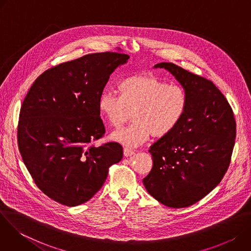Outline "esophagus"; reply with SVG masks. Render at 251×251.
Instances as JSON below:
<instances>
[{
  "instance_id": "1",
  "label": "esophagus",
  "mask_w": 251,
  "mask_h": 251,
  "mask_svg": "<svg viewBox=\"0 0 251 251\" xmlns=\"http://www.w3.org/2000/svg\"><path fill=\"white\" fill-rule=\"evenodd\" d=\"M123 152H124V156H125V157H129V156H132V155L135 154V151L132 150V149H130V148H128V147H125V148L123 149Z\"/></svg>"
}]
</instances>
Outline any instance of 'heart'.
<instances>
[{"instance_id":"b5f03b06","label":"heart","mask_w":251,"mask_h":251,"mask_svg":"<svg viewBox=\"0 0 251 251\" xmlns=\"http://www.w3.org/2000/svg\"><path fill=\"white\" fill-rule=\"evenodd\" d=\"M117 89L118 96L110 91L101 93L98 111L114 128H119L132 113V123L111 135L114 141L130 147L141 145L150 135L168 136L180 125L188 109L186 90L153 75L127 76Z\"/></svg>"}]
</instances>
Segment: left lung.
Wrapping results in <instances>:
<instances>
[{"mask_svg":"<svg viewBox=\"0 0 251 251\" xmlns=\"http://www.w3.org/2000/svg\"><path fill=\"white\" fill-rule=\"evenodd\" d=\"M155 67L169 70L182 84L189 105L180 125L150 147L153 167L143 183L164 205L186 207L223 180L231 160L236 123L228 101L210 80L172 62Z\"/></svg>","mask_w":251,"mask_h":251,"instance_id":"obj_1","label":"left lung"}]
</instances>
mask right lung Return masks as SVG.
<instances>
[{
	"instance_id": "right-lung-1",
	"label": "right lung",
	"mask_w": 251,
	"mask_h": 251,
	"mask_svg": "<svg viewBox=\"0 0 251 251\" xmlns=\"http://www.w3.org/2000/svg\"><path fill=\"white\" fill-rule=\"evenodd\" d=\"M128 58L118 49L59 63L34 80L23 101L18 124L23 161L38 188L63 205L89 201L123 157L119 143L95 146V141L105 134L98 99Z\"/></svg>"
}]
</instances>
